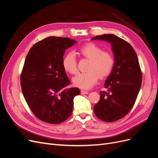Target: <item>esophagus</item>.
Segmentation results:
<instances>
[{
	"mask_svg": "<svg viewBox=\"0 0 158 158\" xmlns=\"http://www.w3.org/2000/svg\"><path fill=\"white\" fill-rule=\"evenodd\" d=\"M81 94H88V91H85V90H81Z\"/></svg>",
	"mask_w": 158,
	"mask_h": 158,
	"instance_id": "obj_1",
	"label": "esophagus"
}]
</instances>
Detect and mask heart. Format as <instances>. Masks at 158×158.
<instances>
[{"instance_id":"1","label":"heart","mask_w":158,"mask_h":158,"mask_svg":"<svg viewBox=\"0 0 158 158\" xmlns=\"http://www.w3.org/2000/svg\"><path fill=\"white\" fill-rule=\"evenodd\" d=\"M79 52L89 59L88 72L76 74L73 78L74 85L82 89H88L97 83L99 77H106L113 69L114 60L111 53L92 43L81 47ZM63 66L66 72L75 74L77 71V60L73 52H69L63 59Z\"/></svg>"}]
</instances>
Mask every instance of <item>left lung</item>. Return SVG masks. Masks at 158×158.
<instances>
[{"label":"left lung","instance_id":"1","mask_svg":"<svg viewBox=\"0 0 158 158\" xmlns=\"http://www.w3.org/2000/svg\"><path fill=\"white\" fill-rule=\"evenodd\" d=\"M111 45L114 64L105 82L107 92H100L99 102L94 107V113L106 122L118 120L131 111L142 84V72L133 47L113 34H103L92 38Z\"/></svg>","mask_w":158,"mask_h":158}]
</instances>
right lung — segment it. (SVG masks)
I'll return each mask as SVG.
<instances>
[{"mask_svg":"<svg viewBox=\"0 0 158 158\" xmlns=\"http://www.w3.org/2000/svg\"><path fill=\"white\" fill-rule=\"evenodd\" d=\"M76 43L67 37H49L28 52L21 74L23 96L41 121L59 124L73 113L77 88H66L70 81L63 66L65 50Z\"/></svg>","mask_w":158,"mask_h":158,"instance_id":"add662e5","label":"right lung"}]
</instances>
